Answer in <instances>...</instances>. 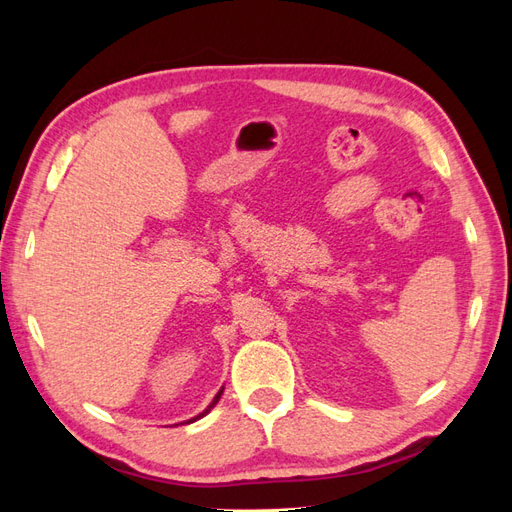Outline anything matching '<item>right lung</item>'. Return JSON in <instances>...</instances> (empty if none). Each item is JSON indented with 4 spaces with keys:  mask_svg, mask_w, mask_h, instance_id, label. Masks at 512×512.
<instances>
[{
    "mask_svg": "<svg viewBox=\"0 0 512 512\" xmlns=\"http://www.w3.org/2000/svg\"><path fill=\"white\" fill-rule=\"evenodd\" d=\"M222 393H224V389H220V393H218V395H215V399H213V401H211V404H209V408H207V410H205V412H200V414H198V416H194V418H190V421H185V423H194V421H198V418H203V416H205V414H209V410H211V408H213V406H215V404H218V401H220V397H222Z\"/></svg>",
    "mask_w": 512,
    "mask_h": 512,
    "instance_id": "add662e5",
    "label": "right lung"
}]
</instances>
